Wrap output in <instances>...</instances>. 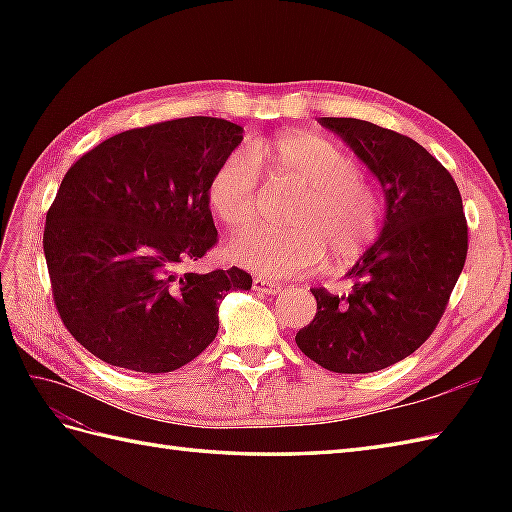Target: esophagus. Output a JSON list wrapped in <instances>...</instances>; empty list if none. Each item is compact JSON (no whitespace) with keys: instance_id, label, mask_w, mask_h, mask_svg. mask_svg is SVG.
Listing matches in <instances>:
<instances>
[{"instance_id":"esophagus-1","label":"esophagus","mask_w":512,"mask_h":512,"mask_svg":"<svg viewBox=\"0 0 512 512\" xmlns=\"http://www.w3.org/2000/svg\"><path fill=\"white\" fill-rule=\"evenodd\" d=\"M253 290H257V292H262V295H279L281 288L279 284H275V281H270V279H262V277H257L255 281H253Z\"/></svg>"}]
</instances>
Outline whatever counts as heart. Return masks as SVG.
I'll return each instance as SVG.
<instances>
[{
    "mask_svg": "<svg viewBox=\"0 0 512 512\" xmlns=\"http://www.w3.org/2000/svg\"><path fill=\"white\" fill-rule=\"evenodd\" d=\"M233 151L209 182L213 213L231 228L248 231L262 217L266 169L270 187L279 193H301L288 213L290 231H262L237 237L228 257L250 273L284 279L312 273L332 257L347 266L363 257L380 235L383 198L350 151L317 134H281L253 149Z\"/></svg>",
    "mask_w": 512,
    "mask_h": 512,
    "instance_id": "heart-1",
    "label": "heart"
}]
</instances>
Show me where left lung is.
<instances>
[{"mask_svg": "<svg viewBox=\"0 0 512 512\" xmlns=\"http://www.w3.org/2000/svg\"><path fill=\"white\" fill-rule=\"evenodd\" d=\"M385 193V224L347 277L350 295L312 288L317 314L299 350L336 374H369L413 354L436 330L466 262L469 228L451 173L409 136L358 118H321Z\"/></svg>", "mask_w": 512, "mask_h": 512, "instance_id": "obj_1", "label": "left lung"}]
</instances>
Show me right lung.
Instances as JSON below:
<instances>
[{
  "instance_id": "obj_1",
  "label": "right lung",
  "mask_w": 512,
  "mask_h": 512,
  "mask_svg": "<svg viewBox=\"0 0 512 512\" xmlns=\"http://www.w3.org/2000/svg\"><path fill=\"white\" fill-rule=\"evenodd\" d=\"M242 134L211 116L127 129L63 176L43 253L63 325L101 361L173 372L213 343L226 292L253 286L235 266L184 270L217 242L209 182Z\"/></svg>"
}]
</instances>
